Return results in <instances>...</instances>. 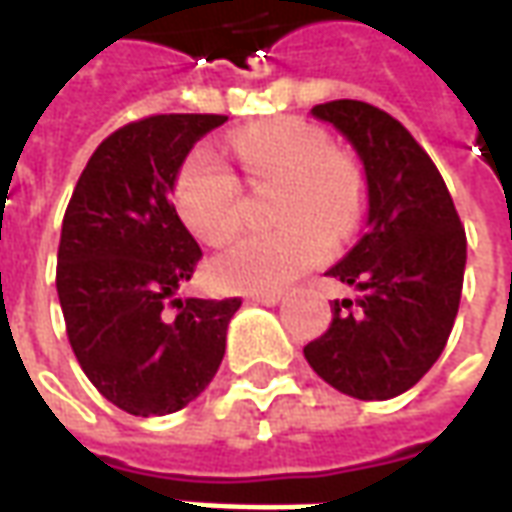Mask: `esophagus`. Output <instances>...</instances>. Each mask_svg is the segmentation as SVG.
Here are the masks:
<instances>
[{
    "label": "esophagus",
    "mask_w": 512,
    "mask_h": 512,
    "mask_svg": "<svg viewBox=\"0 0 512 512\" xmlns=\"http://www.w3.org/2000/svg\"><path fill=\"white\" fill-rule=\"evenodd\" d=\"M282 299H285L282 290H268V293H252V296H249L252 304H266V307H274V304H279Z\"/></svg>",
    "instance_id": "1"
}]
</instances>
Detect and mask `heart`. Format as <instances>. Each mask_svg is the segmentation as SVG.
<instances>
[{
  "label": "heart",
  "mask_w": 512,
  "mask_h": 512,
  "mask_svg": "<svg viewBox=\"0 0 512 512\" xmlns=\"http://www.w3.org/2000/svg\"><path fill=\"white\" fill-rule=\"evenodd\" d=\"M235 156L257 183H282L279 233L244 235L208 266L222 290L266 293L288 285L329 255V241L354 233L365 211V178L351 158L329 145L321 128L279 117L238 131ZM180 219L202 244L230 241L241 224V186L213 153H194L175 180Z\"/></svg>",
  "instance_id": "b5f03b06"
}]
</instances>
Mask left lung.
<instances>
[{
    "label": "left lung",
    "mask_w": 512,
    "mask_h": 512,
    "mask_svg": "<svg viewBox=\"0 0 512 512\" xmlns=\"http://www.w3.org/2000/svg\"><path fill=\"white\" fill-rule=\"evenodd\" d=\"M351 142L365 169V235L326 274L359 290L334 301L329 329L304 348L343 395H403L439 359L458 315L466 233L439 169L417 139L365 101L312 106Z\"/></svg>",
    "instance_id": "obj_1"
}]
</instances>
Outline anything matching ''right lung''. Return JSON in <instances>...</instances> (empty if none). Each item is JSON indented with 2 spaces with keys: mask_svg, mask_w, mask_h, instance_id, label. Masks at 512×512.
<instances>
[{
  "mask_svg": "<svg viewBox=\"0 0 512 512\" xmlns=\"http://www.w3.org/2000/svg\"><path fill=\"white\" fill-rule=\"evenodd\" d=\"M224 120L156 115L106 136L62 219L57 296L73 354L134 417H164L205 392L241 307L180 299L202 252L169 200L191 147Z\"/></svg>",
  "mask_w": 512,
  "mask_h": 512,
  "instance_id": "add662e5",
  "label": "right lung"
}]
</instances>
